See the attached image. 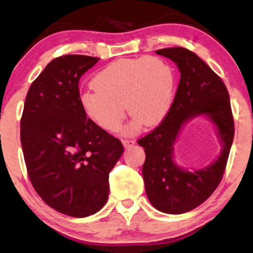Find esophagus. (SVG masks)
Here are the masks:
<instances>
[{
  "mask_svg": "<svg viewBox=\"0 0 253 253\" xmlns=\"http://www.w3.org/2000/svg\"><path fill=\"white\" fill-rule=\"evenodd\" d=\"M122 142H123L124 146H125V147L132 146V145L135 144V140H134V139H128V138H123Z\"/></svg>",
  "mask_w": 253,
  "mask_h": 253,
  "instance_id": "esophagus-1",
  "label": "esophagus"
}]
</instances>
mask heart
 Wrapping results in <instances>:
<instances>
[{
  "instance_id": "obj_1",
  "label": "heart",
  "mask_w": 253,
  "mask_h": 253,
  "mask_svg": "<svg viewBox=\"0 0 253 253\" xmlns=\"http://www.w3.org/2000/svg\"><path fill=\"white\" fill-rule=\"evenodd\" d=\"M81 95V106L98 126L116 130L126 114L134 116V130L145 124L154 126L166 117L176 87L174 68L160 57L143 55L119 59L99 71Z\"/></svg>"
}]
</instances>
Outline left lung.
Instances as JSON below:
<instances>
[{
	"instance_id": "left-lung-1",
	"label": "left lung",
	"mask_w": 253,
	"mask_h": 253,
	"mask_svg": "<svg viewBox=\"0 0 253 253\" xmlns=\"http://www.w3.org/2000/svg\"><path fill=\"white\" fill-rule=\"evenodd\" d=\"M156 53L176 63L181 79L169 114L137 143L146 155L143 178L149 202L158 211L181 214L202 204L219 186L232 146L234 121L228 89L202 59L182 46L161 49ZM199 114L214 123L224 149L213 165L192 173L174 164L172 145L183 124Z\"/></svg>"
}]
</instances>
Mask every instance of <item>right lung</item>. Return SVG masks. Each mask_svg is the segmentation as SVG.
<instances>
[{
	"mask_svg": "<svg viewBox=\"0 0 253 253\" xmlns=\"http://www.w3.org/2000/svg\"><path fill=\"white\" fill-rule=\"evenodd\" d=\"M99 58L53 59L33 81L21 117V145L38 195L66 215L84 217L104 207L121 140L87 118L79 80Z\"/></svg>",
	"mask_w": 253,
	"mask_h": 253,
	"instance_id": "obj_1",
	"label": "right lung"
}]
</instances>
